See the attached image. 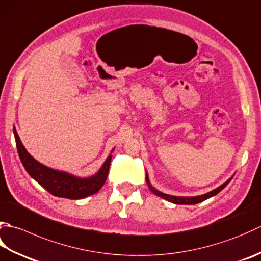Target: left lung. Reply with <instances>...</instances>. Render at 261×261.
Here are the masks:
<instances>
[{"label": "left lung", "mask_w": 261, "mask_h": 261, "mask_svg": "<svg viewBox=\"0 0 261 261\" xmlns=\"http://www.w3.org/2000/svg\"><path fill=\"white\" fill-rule=\"evenodd\" d=\"M231 180H232V177L229 178L228 181H226L225 183H224V185H222L221 187H218L217 189H215V190H213V191H211V192L206 193V195L197 196V197H175V196L165 195V193H162V192H160V191H157L156 189H154V188H152V187L150 186L149 181H148V176L146 175V181H147V183H148V187H149L150 190H151L152 192H154L156 196L164 198V199H166L167 201H170V202L177 203V205H195V203H199V202H201V201H203V200H206V199L211 198V197H213V196H215V195H217V193H218L219 191H222L223 189L228 185L229 181H231Z\"/></svg>", "instance_id": "left-lung-1"}]
</instances>
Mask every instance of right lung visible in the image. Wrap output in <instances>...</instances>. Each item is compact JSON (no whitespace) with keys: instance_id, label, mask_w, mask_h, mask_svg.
I'll use <instances>...</instances> for the list:
<instances>
[{"instance_id":"obj_1","label":"right lung","mask_w":261,"mask_h":261,"mask_svg":"<svg viewBox=\"0 0 261 261\" xmlns=\"http://www.w3.org/2000/svg\"><path fill=\"white\" fill-rule=\"evenodd\" d=\"M14 137L18 154L25 171L50 195L75 200V199H83L94 195L104 186L107 175H109L112 156L107 158L96 175L88 178H79L65 172H59L42 165L28 154L15 130Z\"/></svg>"}]
</instances>
